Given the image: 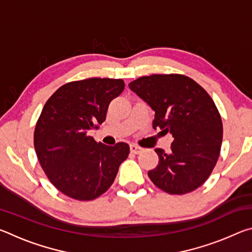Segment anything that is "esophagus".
Masks as SVG:
<instances>
[{"label":"esophagus","instance_id":"1","mask_svg":"<svg viewBox=\"0 0 252 252\" xmlns=\"http://www.w3.org/2000/svg\"><path fill=\"white\" fill-rule=\"evenodd\" d=\"M130 150H131L132 153H134V155H139V153L142 151V148L139 147V146H135V144H131Z\"/></svg>","mask_w":252,"mask_h":252}]
</instances>
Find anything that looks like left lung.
<instances>
[{
  "instance_id": "left-lung-1",
  "label": "left lung",
  "mask_w": 252,
  "mask_h": 252,
  "mask_svg": "<svg viewBox=\"0 0 252 252\" xmlns=\"http://www.w3.org/2000/svg\"><path fill=\"white\" fill-rule=\"evenodd\" d=\"M129 88L156 112L153 129L173 136L169 153L156 149L159 163L148 172L150 180L170 194L198 189L216 167L222 143V121L211 96L194 80L176 73L141 76Z\"/></svg>"
}]
</instances>
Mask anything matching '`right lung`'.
<instances>
[{
  "label": "right lung",
  "instance_id": "obj_1",
  "mask_svg": "<svg viewBox=\"0 0 252 252\" xmlns=\"http://www.w3.org/2000/svg\"><path fill=\"white\" fill-rule=\"evenodd\" d=\"M123 90L122 79L90 78L63 84L46 101L34 130V148L60 192L90 201L112 186L129 144L105 146L88 132L105 121L110 102Z\"/></svg>",
  "mask_w": 252,
  "mask_h": 252
}]
</instances>
